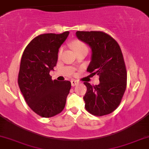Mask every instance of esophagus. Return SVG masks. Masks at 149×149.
Returning <instances> with one entry per match:
<instances>
[{
	"label": "esophagus",
	"instance_id": "1",
	"mask_svg": "<svg viewBox=\"0 0 149 149\" xmlns=\"http://www.w3.org/2000/svg\"><path fill=\"white\" fill-rule=\"evenodd\" d=\"M71 85H72V86L73 87V86H76V85H78L79 82H78V80H71Z\"/></svg>",
	"mask_w": 149,
	"mask_h": 149
}]
</instances>
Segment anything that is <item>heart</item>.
Segmentation results:
<instances>
[{"mask_svg":"<svg viewBox=\"0 0 149 149\" xmlns=\"http://www.w3.org/2000/svg\"><path fill=\"white\" fill-rule=\"evenodd\" d=\"M71 46L72 47L73 50L76 52V54L82 52H88V47L86 45L85 42L80 40H73L72 42H71ZM62 47L59 48V52H58V57H60L62 53Z\"/></svg>","mask_w":149,"mask_h":149,"instance_id":"1","label":"heart"}]
</instances>
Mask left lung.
I'll list each match as a JSON object with an SVG mask.
<instances>
[{
  "instance_id": "obj_1",
  "label": "left lung",
  "mask_w": 149,
  "mask_h": 149,
  "mask_svg": "<svg viewBox=\"0 0 149 149\" xmlns=\"http://www.w3.org/2000/svg\"><path fill=\"white\" fill-rule=\"evenodd\" d=\"M79 40L92 49V60L87 71L100 76V84L84 82L87 92L83 100L89 113L108 115L120 104L127 86V71L122 51L117 41L103 31H77Z\"/></svg>"
}]
</instances>
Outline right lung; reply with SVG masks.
I'll use <instances>...</instances> for the list:
<instances>
[{"label": "right lung", "mask_w": 149, "mask_h": 149, "mask_svg": "<svg viewBox=\"0 0 149 149\" xmlns=\"http://www.w3.org/2000/svg\"><path fill=\"white\" fill-rule=\"evenodd\" d=\"M69 32L45 33L34 38L22 54L18 85L28 106L42 118H50L64 110L71 84L69 80H52L58 52Z\"/></svg>", "instance_id": "obj_1"}]
</instances>
